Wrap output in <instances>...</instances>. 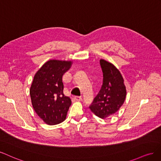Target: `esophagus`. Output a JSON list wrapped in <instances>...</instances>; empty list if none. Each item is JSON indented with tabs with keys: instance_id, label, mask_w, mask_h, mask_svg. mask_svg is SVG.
I'll list each match as a JSON object with an SVG mask.
<instances>
[{
	"instance_id": "esophagus-1",
	"label": "esophagus",
	"mask_w": 161,
	"mask_h": 161,
	"mask_svg": "<svg viewBox=\"0 0 161 161\" xmlns=\"http://www.w3.org/2000/svg\"><path fill=\"white\" fill-rule=\"evenodd\" d=\"M74 99L76 100V101H81L82 100V98H81V97H80V96H75L74 97Z\"/></svg>"
}]
</instances>
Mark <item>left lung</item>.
Here are the masks:
<instances>
[{"label": "left lung", "instance_id": "8db88e82", "mask_svg": "<svg viewBox=\"0 0 161 161\" xmlns=\"http://www.w3.org/2000/svg\"><path fill=\"white\" fill-rule=\"evenodd\" d=\"M100 64L103 84L89 108L96 116L104 119L114 114L123 105L126 90L120 72L114 65L104 59H100Z\"/></svg>", "mask_w": 161, "mask_h": 161}]
</instances>
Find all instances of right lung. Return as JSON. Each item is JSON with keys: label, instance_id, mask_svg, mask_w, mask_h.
<instances>
[{"label": "right lung", "instance_id": "1", "mask_svg": "<svg viewBox=\"0 0 161 161\" xmlns=\"http://www.w3.org/2000/svg\"><path fill=\"white\" fill-rule=\"evenodd\" d=\"M71 61L51 59L35 74L30 96L36 114L49 125L64 122L71 100L64 94L62 77L68 71Z\"/></svg>", "mask_w": 161, "mask_h": 161}]
</instances>
